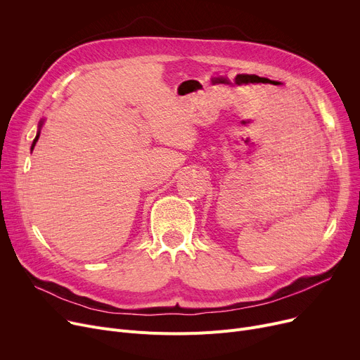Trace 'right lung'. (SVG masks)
I'll use <instances>...</instances> for the list:
<instances>
[{
    "instance_id": "add662e5",
    "label": "right lung",
    "mask_w": 360,
    "mask_h": 360,
    "mask_svg": "<svg viewBox=\"0 0 360 360\" xmlns=\"http://www.w3.org/2000/svg\"><path fill=\"white\" fill-rule=\"evenodd\" d=\"M37 139H39V132H37V136H36V137H34V140H33V144H32V150H33V147H34V144H36Z\"/></svg>"
}]
</instances>
